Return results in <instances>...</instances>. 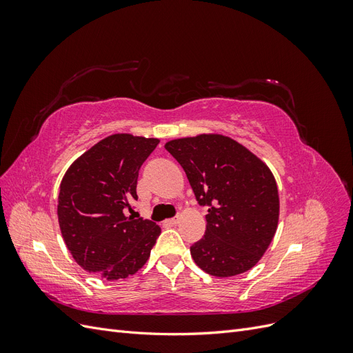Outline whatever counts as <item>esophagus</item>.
<instances>
[{
  "instance_id": "esophagus-1",
  "label": "esophagus",
  "mask_w": 353,
  "mask_h": 353,
  "mask_svg": "<svg viewBox=\"0 0 353 353\" xmlns=\"http://www.w3.org/2000/svg\"><path fill=\"white\" fill-rule=\"evenodd\" d=\"M181 221V216L179 215H176L175 218H170V219H168V223H172V225H175V223H178Z\"/></svg>"
}]
</instances>
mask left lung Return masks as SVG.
<instances>
[{
    "mask_svg": "<svg viewBox=\"0 0 353 353\" xmlns=\"http://www.w3.org/2000/svg\"><path fill=\"white\" fill-rule=\"evenodd\" d=\"M165 148L209 206L205 236L190 248L199 268L218 279L252 270L279 227V187L268 165L222 134L175 138Z\"/></svg>",
    "mask_w": 353,
    "mask_h": 353,
    "instance_id": "8db88e82",
    "label": "left lung"
}]
</instances>
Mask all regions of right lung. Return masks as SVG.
I'll use <instances>...</instances> for the list:
<instances>
[{
  "instance_id": "add662e5",
  "label": "right lung",
  "mask_w": 353,
  "mask_h": 353,
  "mask_svg": "<svg viewBox=\"0 0 353 353\" xmlns=\"http://www.w3.org/2000/svg\"><path fill=\"white\" fill-rule=\"evenodd\" d=\"M157 144L159 138L113 134L66 170L57 201L59 225L82 270L114 281L134 275L150 258L160 227L134 216L132 201L138 199V170Z\"/></svg>"
}]
</instances>
